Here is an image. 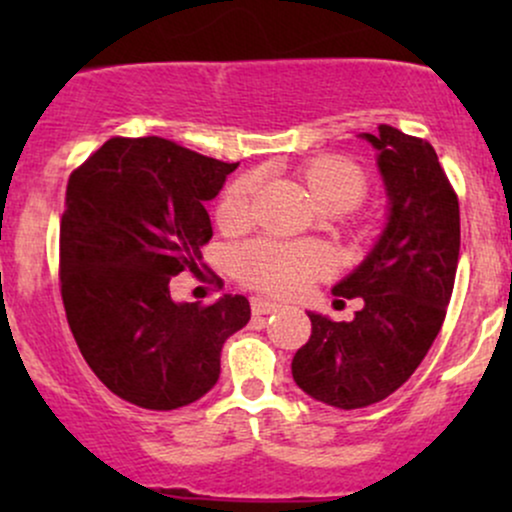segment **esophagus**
<instances>
[{"instance_id":"esophagus-1","label":"esophagus","mask_w":512,"mask_h":512,"mask_svg":"<svg viewBox=\"0 0 512 512\" xmlns=\"http://www.w3.org/2000/svg\"><path fill=\"white\" fill-rule=\"evenodd\" d=\"M279 308H281V303L274 301V298H269V296H255V298H252V313H255V315L276 313Z\"/></svg>"}]
</instances>
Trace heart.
Wrapping results in <instances>:
<instances>
[{
  "mask_svg": "<svg viewBox=\"0 0 512 512\" xmlns=\"http://www.w3.org/2000/svg\"><path fill=\"white\" fill-rule=\"evenodd\" d=\"M317 202L327 211H349L363 202L368 178L358 163L342 156L317 158L303 170ZM260 178L243 175L223 192L219 216L223 221H240L250 214ZM238 274L252 286L272 293H298L327 272L330 260L317 245L284 243V240H255L236 250Z\"/></svg>",
  "mask_w": 512,
  "mask_h": 512,
  "instance_id": "obj_1",
  "label": "heart"
}]
</instances>
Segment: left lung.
<instances>
[{"label":"left lung","mask_w":512,"mask_h":512,"mask_svg":"<svg viewBox=\"0 0 512 512\" xmlns=\"http://www.w3.org/2000/svg\"><path fill=\"white\" fill-rule=\"evenodd\" d=\"M363 139L378 151L390 216L366 260L332 289L363 308L351 322L308 313L313 334L291 363L305 395L337 409L383 402L407 383L443 327L460 260V204L436 149L390 125Z\"/></svg>","instance_id":"left-lung-1"}]
</instances>
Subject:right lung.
<instances>
[{
	"instance_id": "add662e5",
	"label": "right lung",
	"mask_w": 512,
	"mask_h": 512,
	"mask_svg": "<svg viewBox=\"0 0 512 512\" xmlns=\"http://www.w3.org/2000/svg\"><path fill=\"white\" fill-rule=\"evenodd\" d=\"M238 163L161 137H113L69 175L60 291L81 356L142 409L170 411L216 385L221 346L250 320L245 296L175 303L170 279L199 272L219 195Z\"/></svg>"
}]
</instances>
